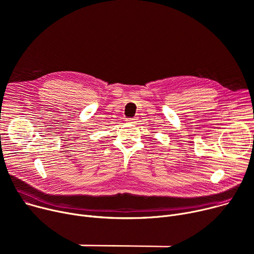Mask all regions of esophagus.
Here are the masks:
<instances>
[{
    "label": "esophagus",
    "instance_id": "34e87169",
    "mask_svg": "<svg viewBox=\"0 0 254 254\" xmlns=\"http://www.w3.org/2000/svg\"><path fill=\"white\" fill-rule=\"evenodd\" d=\"M127 121L129 124H135V123L137 122V119H135V118H134V119H129V120H127Z\"/></svg>",
    "mask_w": 254,
    "mask_h": 254
}]
</instances>
